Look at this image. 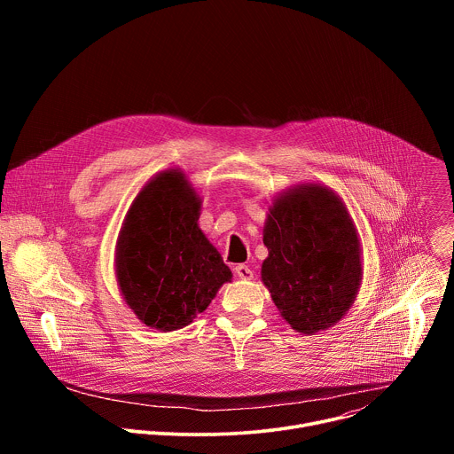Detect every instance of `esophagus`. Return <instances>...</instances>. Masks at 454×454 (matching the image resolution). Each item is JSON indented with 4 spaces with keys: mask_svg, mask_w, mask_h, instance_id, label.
Instances as JSON below:
<instances>
[{
    "mask_svg": "<svg viewBox=\"0 0 454 454\" xmlns=\"http://www.w3.org/2000/svg\"><path fill=\"white\" fill-rule=\"evenodd\" d=\"M233 271H235V275H237L240 280H251V278H253V271H251L247 266H244V264L235 266Z\"/></svg>",
    "mask_w": 454,
    "mask_h": 454,
    "instance_id": "esophagus-1",
    "label": "esophagus"
}]
</instances>
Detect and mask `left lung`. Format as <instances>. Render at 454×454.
Masks as SVG:
<instances>
[{
	"label": "left lung",
	"mask_w": 454,
	"mask_h": 454,
	"mask_svg": "<svg viewBox=\"0 0 454 454\" xmlns=\"http://www.w3.org/2000/svg\"><path fill=\"white\" fill-rule=\"evenodd\" d=\"M268 210L262 284L296 333L329 331L347 316L363 280L361 239L347 205L325 184L298 183Z\"/></svg>",
	"instance_id": "1"
}]
</instances>
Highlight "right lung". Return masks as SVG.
<instances>
[{
  "label": "right lung",
  "instance_id": "1",
  "mask_svg": "<svg viewBox=\"0 0 454 454\" xmlns=\"http://www.w3.org/2000/svg\"><path fill=\"white\" fill-rule=\"evenodd\" d=\"M201 205L181 168L161 170L137 193L116 239L120 294L160 333L190 325L233 277L200 228Z\"/></svg>",
  "mask_w": 454,
  "mask_h": 454
}]
</instances>
